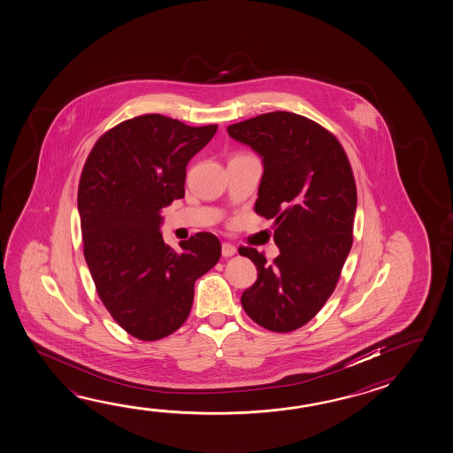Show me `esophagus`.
Returning a JSON list of instances; mask_svg holds the SVG:
<instances>
[{
  "label": "esophagus",
  "mask_w": 453,
  "mask_h": 453,
  "mask_svg": "<svg viewBox=\"0 0 453 453\" xmlns=\"http://www.w3.org/2000/svg\"><path fill=\"white\" fill-rule=\"evenodd\" d=\"M221 253H223L224 257H230V256H234V254L237 253V248L232 245V243H223V248H221Z\"/></svg>",
  "instance_id": "1"
}]
</instances>
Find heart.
I'll list each match as a JSON object with an SVG mask.
<instances>
[{"label":"heart","mask_w":453,"mask_h":453,"mask_svg":"<svg viewBox=\"0 0 453 453\" xmlns=\"http://www.w3.org/2000/svg\"><path fill=\"white\" fill-rule=\"evenodd\" d=\"M240 156H243V154H237V156H234V157H240Z\"/></svg>","instance_id":"obj_1"}]
</instances>
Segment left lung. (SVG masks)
I'll use <instances>...</instances> for the list:
<instances>
[{
  "instance_id": "obj_1",
  "label": "left lung",
  "mask_w": 453,
  "mask_h": 453,
  "mask_svg": "<svg viewBox=\"0 0 453 453\" xmlns=\"http://www.w3.org/2000/svg\"><path fill=\"white\" fill-rule=\"evenodd\" d=\"M227 134L262 157L254 211L273 219L280 248L269 264L256 248L240 246L257 269L242 305L262 327L291 333L323 309L339 281L353 243L355 176L339 140L299 114L265 112Z\"/></svg>"
}]
</instances>
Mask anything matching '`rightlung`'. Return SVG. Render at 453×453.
Here are the masks:
<instances>
[{"instance_id":"add662e5","label":"right lung","mask_w":453,"mask_h":453,"mask_svg":"<svg viewBox=\"0 0 453 453\" xmlns=\"http://www.w3.org/2000/svg\"><path fill=\"white\" fill-rule=\"evenodd\" d=\"M216 130V124L191 127L143 114L100 136L82 168L84 257L106 310L140 341H159L181 327L196 280L221 257V243L210 232L175 251L159 230L160 210L183 199L186 165Z\"/></svg>"}]
</instances>
